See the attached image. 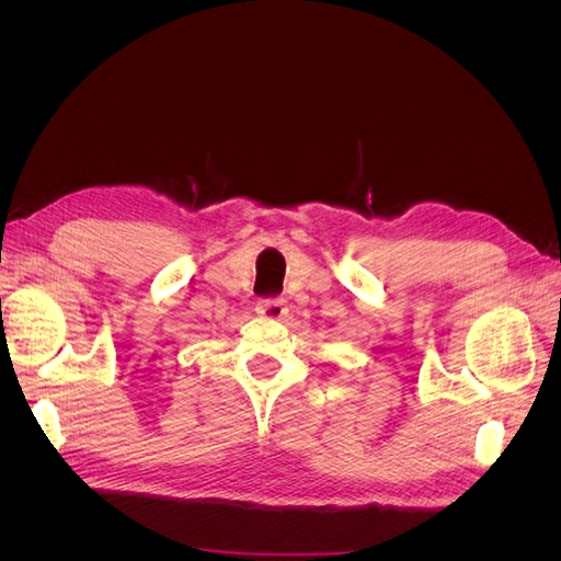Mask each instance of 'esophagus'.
Listing matches in <instances>:
<instances>
[{"mask_svg": "<svg viewBox=\"0 0 561 561\" xmlns=\"http://www.w3.org/2000/svg\"><path fill=\"white\" fill-rule=\"evenodd\" d=\"M285 299H280V297H268V299H262L260 304H257V313L262 316V318H268V320H278V318H283L285 316Z\"/></svg>", "mask_w": 561, "mask_h": 561, "instance_id": "1", "label": "esophagus"}]
</instances>
